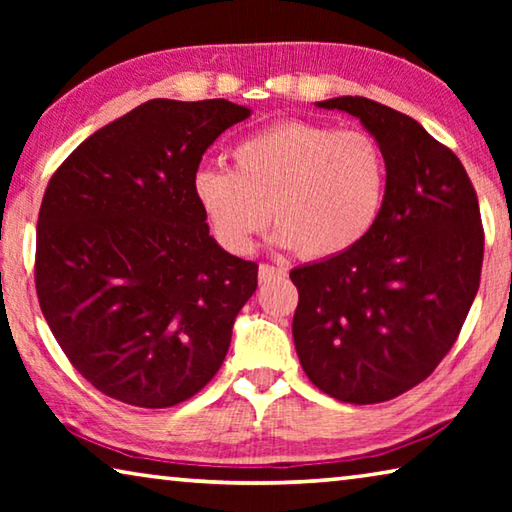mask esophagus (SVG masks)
Returning a JSON list of instances; mask_svg holds the SVG:
<instances>
[{
    "label": "esophagus",
    "mask_w": 512,
    "mask_h": 512,
    "mask_svg": "<svg viewBox=\"0 0 512 512\" xmlns=\"http://www.w3.org/2000/svg\"><path fill=\"white\" fill-rule=\"evenodd\" d=\"M259 282H271L275 277H284L287 275V268L282 266H273V264H259Z\"/></svg>",
    "instance_id": "esophagus-1"
}]
</instances>
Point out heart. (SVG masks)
I'll use <instances>...</instances> for the list:
<instances>
[{
  "mask_svg": "<svg viewBox=\"0 0 512 512\" xmlns=\"http://www.w3.org/2000/svg\"><path fill=\"white\" fill-rule=\"evenodd\" d=\"M232 160V169H198L194 198L214 237L237 255L253 250L268 219L277 246L307 259L343 255L384 212L386 153L363 131L282 121L241 140Z\"/></svg>",
  "mask_w": 512,
  "mask_h": 512,
  "instance_id": "b5f03b06",
  "label": "heart"
}]
</instances>
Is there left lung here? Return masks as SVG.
Masks as SVG:
<instances>
[{
  "label": "left lung",
  "mask_w": 512,
  "mask_h": 512,
  "mask_svg": "<svg viewBox=\"0 0 512 512\" xmlns=\"http://www.w3.org/2000/svg\"><path fill=\"white\" fill-rule=\"evenodd\" d=\"M316 108L357 117L386 153V205L348 253L291 271L293 343L311 384L350 404L427 379L465 323L483 264L476 192L461 160L418 121L363 97Z\"/></svg>",
  "instance_id": "obj_1"
}]
</instances>
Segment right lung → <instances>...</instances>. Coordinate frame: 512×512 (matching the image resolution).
<instances>
[{"instance_id": "add662e5", "label": "right lung", "mask_w": 512, "mask_h": 512, "mask_svg": "<svg viewBox=\"0 0 512 512\" xmlns=\"http://www.w3.org/2000/svg\"><path fill=\"white\" fill-rule=\"evenodd\" d=\"M250 108L153 99L60 164L38 216L36 291L51 334L94 388L164 409L210 381L257 289L194 198L203 153Z\"/></svg>"}]
</instances>
